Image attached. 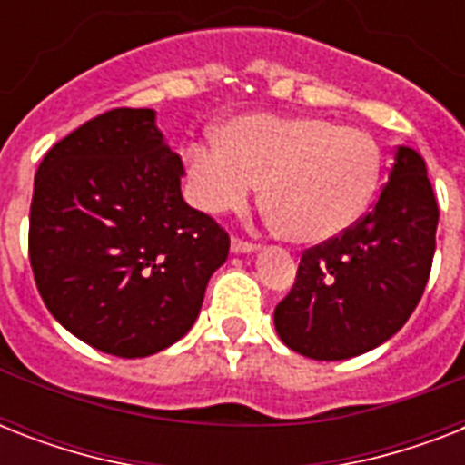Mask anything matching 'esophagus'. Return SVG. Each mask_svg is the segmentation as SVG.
Here are the masks:
<instances>
[{
  "mask_svg": "<svg viewBox=\"0 0 465 465\" xmlns=\"http://www.w3.org/2000/svg\"><path fill=\"white\" fill-rule=\"evenodd\" d=\"M232 251H233V253H255V251H258V246H255V243H251V241L233 239L232 241Z\"/></svg>",
  "mask_w": 465,
  "mask_h": 465,
  "instance_id": "esophagus-1",
  "label": "esophagus"
}]
</instances>
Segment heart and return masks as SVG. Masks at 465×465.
I'll use <instances>...</instances> for the list:
<instances>
[{
  "instance_id": "b5f03b06",
  "label": "heart",
  "mask_w": 465,
  "mask_h": 465,
  "mask_svg": "<svg viewBox=\"0 0 465 465\" xmlns=\"http://www.w3.org/2000/svg\"><path fill=\"white\" fill-rule=\"evenodd\" d=\"M217 142L185 152L193 203L207 214L241 212L262 185L268 217L297 243H323L347 232L381 178L374 137L321 115H239L219 130Z\"/></svg>"
}]
</instances>
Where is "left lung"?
<instances>
[{
    "label": "left lung",
    "instance_id": "obj_1",
    "mask_svg": "<svg viewBox=\"0 0 465 465\" xmlns=\"http://www.w3.org/2000/svg\"><path fill=\"white\" fill-rule=\"evenodd\" d=\"M440 207L425 159L398 147L367 217L302 255L275 331L311 360H350L393 338L430 280Z\"/></svg>",
    "mask_w": 465,
    "mask_h": 465
}]
</instances>
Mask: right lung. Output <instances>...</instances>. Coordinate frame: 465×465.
I'll use <instances>...</instances> for the list:
<instances>
[{
	"mask_svg": "<svg viewBox=\"0 0 465 465\" xmlns=\"http://www.w3.org/2000/svg\"><path fill=\"white\" fill-rule=\"evenodd\" d=\"M181 156L152 108L84 123L40 161L28 255L47 311L115 357H149L193 328L229 236L181 193Z\"/></svg>",
	"mask_w": 465,
	"mask_h": 465,
	"instance_id": "obj_1",
	"label": "right lung"
}]
</instances>
